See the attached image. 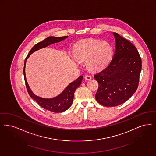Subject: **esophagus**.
I'll return each mask as SVG.
<instances>
[{
  "instance_id": "esophagus-1",
  "label": "esophagus",
  "mask_w": 156,
  "mask_h": 156,
  "mask_svg": "<svg viewBox=\"0 0 156 156\" xmlns=\"http://www.w3.org/2000/svg\"><path fill=\"white\" fill-rule=\"evenodd\" d=\"M84 79H85L86 80H90L91 79V76H90V75H86V76H84Z\"/></svg>"
}]
</instances>
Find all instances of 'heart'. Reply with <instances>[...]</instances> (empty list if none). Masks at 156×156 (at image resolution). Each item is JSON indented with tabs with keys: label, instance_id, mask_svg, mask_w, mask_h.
Here are the masks:
<instances>
[{
	"label": "heart",
	"instance_id": "1",
	"mask_svg": "<svg viewBox=\"0 0 156 156\" xmlns=\"http://www.w3.org/2000/svg\"><path fill=\"white\" fill-rule=\"evenodd\" d=\"M77 59L87 61L90 70H99L106 67L112 56V48L107 41L88 40L78 43L75 49Z\"/></svg>",
	"mask_w": 156,
	"mask_h": 156
}]
</instances>
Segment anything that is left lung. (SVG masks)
<instances>
[{
    "mask_svg": "<svg viewBox=\"0 0 156 156\" xmlns=\"http://www.w3.org/2000/svg\"><path fill=\"white\" fill-rule=\"evenodd\" d=\"M115 50L108 65L94 75L98 83L95 99L104 107L126 101L138 87L142 60L136 48L118 33H113Z\"/></svg>",
    "mask_w": 156,
    "mask_h": 156,
    "instance_id": "obj_1",
    "label": "left lung"
}]
</instances>
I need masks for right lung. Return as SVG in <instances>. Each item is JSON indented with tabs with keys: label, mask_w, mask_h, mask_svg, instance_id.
Returning a JSON list of instances; mask_svg holds the SVG:
<instances>
[{
	"label": "right lung",
	"mask_w": 156,
	"mask_h": 156,
	"mask_svg": "<svg viewBox=\"0 0 156 156\" xmlns=\"http://www.w3.org/2000/svg\"><path fill=\"white\" fill-rule=\"evenodd\" d=\"M66 38H67V36H64L61 37H48L44 40L37 43L34 45L33 48L30 50V52L28 53L24 61L23 73H24V80H25L26 88L29 95L33 100L37 102L42 108L55 113L63 112L67 110L71 106L73 102L75 90L80 85L83 77V76H80L76 80L70 83L68 87L65 88L61 94H59L58 96L53 98H50V99L42 98L37 95H34L29 87L27 84L26 75H25V65H26V62L27 58L29 57L30 55L33 53L35 51L41 48L46 47L49 45H51L52 44L60 42L65 40Z\"/></svg>",
	"instance_id": "right-lung-1"
}]
</instances>
